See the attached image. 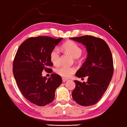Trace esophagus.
Here are the masks:
<instances>
[{
    "label": "esophagus",
    "instance_id": "34e87169",
    "mask_svg": "<svg viewBox=\"0 0 127 127\" xmlns=\"http://www.w3.org/2000/svg\"><path fill=\"white\" fill-rule=\"evenodd\" d=\"M62 81H63V82H66V81H68V79L65 78H64V77H63V78H62Z\"/></svg>",
    "mask_w": 127,
    "mask_h": 127
}]
</instances>
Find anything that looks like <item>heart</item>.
I'll use <instances>...</instances> for the list:
<instances>
[{"label":"heart","instance_id":"b5f03b06","mask_svg":"<svg viewBox=\"0 0 127 127\" xmlns=\"http://www.w3.org/2000/svg\"><path fill=\"white\" fill-rule=\"evenodd\" d=\"M63 48L66 52L69 54L72 57L78 58L83 53V49L76 42L73 41H68L63 45ZM60 50L59 48H55L50 53V59L54 65H58L60 63ZM76 71L74 67H68L65 66H61L56 68L55 72L58 74L63 77L68 78Z\"/></svg>","mask_w":127,"mask_h":127}]
</instances>
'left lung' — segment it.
I'll return each mask as SVG.
<instances>
[{
    "label": "left lung",
    "mask_w": 127,
    "mask_h": 127,
    "mask_svg": "<svg viewBox=\"0 0 127 127\" xmlns=\"http://www.w3.org/2000/svg\"><path fill=\"white\" fill-rule=\"evenodd\" d=\"M70 38L85 45L88 52L86 60L76 73L79 78L88 76L87 81H74L72 98L81 106H91L99 101L110 84L114 72L112 54L102 38L90 35Z\"/></svg>",
    "instance_id": "left-lung-1"
}]
</instances>
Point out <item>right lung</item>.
<instances>
[{
	"label": "right lung",
	"mask_w": 127,
	"mask_h": 127,
	"mask_svg": "<svg viewBox=\"0 0 127 127\" xmlns=\"http://www.w3.org/2000/svg\"><path fill=\"white\" fill-rule=\"evenodd\" d=\"M62 38L39 36L21 44L15 55L13 73L23 96L33 104L45 106L54 99L56 89L62 83L59 74L52 73L48 80L42 71L51 73L50 53Z\"/></svg>",
	"instance_id": "add662e5"
}]
</instances>
